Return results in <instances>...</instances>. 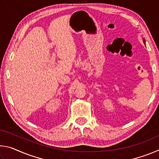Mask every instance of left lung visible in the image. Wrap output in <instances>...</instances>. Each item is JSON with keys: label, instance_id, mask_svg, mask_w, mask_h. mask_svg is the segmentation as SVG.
Instances as JSON below:
<instances>
[{"label": "left lung", "instance_id": "1", "mask_svg": "<svg viewBox=\"0 0 159 159\" xmlns=\"http://www.w3.org/2000/svg\"><path fill=\"white\" fill-rule=\"evenodd\" d=\"M143 42H144V43L145 44V40L143 39Z\"/></svg>", "mask_w": 159, "mask_h": 159}]
</instances>
